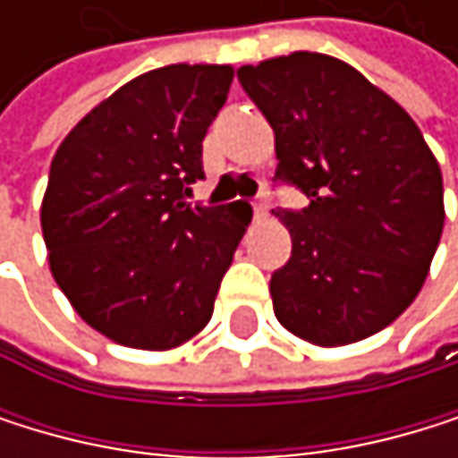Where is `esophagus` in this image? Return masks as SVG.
<instances>
[{
	"label": "esophagus",
	"mask_w": 458,
	"mask_h": 458,
	"mask_svg": "<svg viewBox=\"0 0 458 458\" xmlns=\"http://www.w3.org/2000/svg\"><path fill=\"white\" fill-rule=\"evenodd\" d=\"M252 211H255V216L260 219V216H267V211H269V203H267V198H258L255 203H252Z\"/></svg>",
	"instance_id": "obj_1"
}]
</instances>
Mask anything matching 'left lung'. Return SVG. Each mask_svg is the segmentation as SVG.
Listing matches in <instances>:
<instances>
[{
  "label": "left lung",
  "mask_w": 458,
  "mask_h": 458,
  "mask_svg": "<svg viewBox=\"0 0 458 458\" xmlns=\"http://www.w3.org/2000/svg\"><path fill=\"white\" fill-rule=\"evenodd\" d=\"M275 129L291 258L272 275L277 321L316 346L362 341L418 296L443 236V173L415 120L357 68L293 51L239 68Z\"/></svg>",
  "instance_id": "obj_1"
}]
</instances>
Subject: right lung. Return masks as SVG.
<instances>
[{"label":"right lung","mask_w":458,"mask_h":458,"mask_svg":"<svg viewBox=\"0 0 458 458\" xmlns=\"http://www.w3.org/2000/svg\"><path fill=\"white\" fill-rule=\"evenodd\" d=\"M231 65H165L76 123L40 208L51 275L114 344L173 349L208 324L250 203L191 206Z\"/></svg>","instance_id":"1"}]
</instances>
